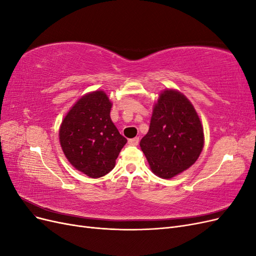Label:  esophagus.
Segmentation results:
<instances>
[{
  "mask_svg": "<svg viewBox=\"0 0 256 256\" xmlns=\"http://www.w3.org/2000/svg\"><path fill=\"white\" fill-rule=\"evenodd\" d=\"M138 141H140V138H138V136H136V138H130V140H128V143L130 145H138Z\"/></svg>",
  "mask_w": 256,
  "mask_h": 256,
  "instance_id": "34e87169",
  "label": "esophagus"
}]
</instances>
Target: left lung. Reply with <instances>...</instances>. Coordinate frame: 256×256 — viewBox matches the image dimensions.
Wrapping results in <instances>:
<instances>
[{
	"label": "left lung",
	"instance_id": "left-lung-1",
	"mask_svg": "<svg viewBox=\"0 0 256 256\" xmlns=\"http://www.w3.org/2000/svg\"><path fill=\"white\" fill-rule=\"evenodd\" d=\"M140 146L152 173L164 180L194 164L204 147V130L194 106L180 92L164 90L159 95Z\"/></svg>",
	"mask_w": 256,
	"mask_h": 256
}]
</instances>
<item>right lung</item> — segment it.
Here are the masks:
<instances>
[{"label": "right lung", "instance_id": "1", "mask_svg": "<svg viewBox=\"0 0 256 256\" xmlns=\"http://www.w3.org/2000/svg\"><path fill=\"white\" fill-rule=\"evenodd\" d=\"M112 102L104 90L82 96L60 124L58 136L63 152L72 166L92 178L109 173L127 143L115 127L110 112Z\"/></svg>", "mask_w": 256, "mask_h": 256}]
</instances>
